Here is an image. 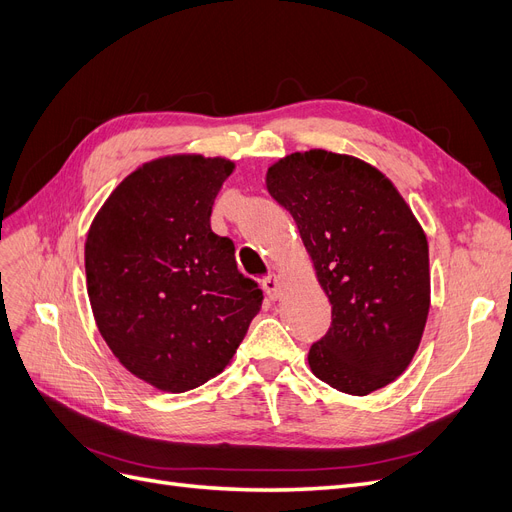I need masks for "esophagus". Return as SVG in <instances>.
<instances>
[{"label": "esophagus", "mask_w": 512, "mask_h": 512, "mask_svg": "<svg viewBox=\"0 0 512 512\" xmlns=\"http://www.w3.org/2000/svg\"><path fill=\"white\" fill-rule=\"evenodd\" d=\"M261 289L268 293V297L270 299H280V295H282V280H280V276L278 274H268L266 278L261 280Z\"/></svg>", "instance_id": "1"}]
</instances>
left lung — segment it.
<instances>
[{"instance_id":"8db88e82","label":"left lung","mask_w":512,"mask_h":512,"mask_svg":"<svg viewBox=\"0 0 512 512\" xmlns=\"http://www.w3.org/2000/svg\"><path fill=\"white\" fill-rule=\"evenodd\" d=\"M266 187L295 219L331 301V327L308 354L312 373L354 396L392 384L430 310L428 240L409 204L375 166L325 149L280 158Z\"/></svg>"}]
</instances>
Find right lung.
<instances>
[{
  "mask_svg": "<svg viewBox=\"0 0 512 512\" xmlns=\"http://www.w3.org/2000/svg\"><path fill=\"white\" fill-rule=\"evenodd\" d=\"M234 162L177 154L130 173L94 217L86 289L109 350L164 392L202 386L230 365L261 308L234 242L211 230Z\"/></svg>",
  "mask_w": 512,
  "mask_h": 512,
  "instance_id": "add662e5",
  "label": "right lung"
}]
</instances>
